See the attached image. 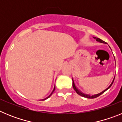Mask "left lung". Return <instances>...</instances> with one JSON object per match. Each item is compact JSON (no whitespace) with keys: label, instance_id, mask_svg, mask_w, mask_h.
I'll return each instance as SVG.
<instances>
[{"label":"left lung","instance_id":"obj_1","mask_svg":"<svg viewBox=\"0 0 122 122\" xmlns=\"http://www.w3.org/2000/svg\"><path fill=\"white\" fill-rule=\"evenodd\" d=\"M93 38L94 39L96 40V41L98 42H100V43H104L106 44V42H104V41H103L102 40L100 39V38H97V37H93ZM115 59V58H114ZM115 61H116V60H115ZM114 79H115V76H114V79H113L112 81L111 84L109 85V86L108 87H107V89H106L105 90H104L103 91H102L101 92H100V93H98V94H96V95H88V94H86V93H82L81 91L80 90H79L77 88V87L76 86V84H75V83H74V79H73V78H72V80H73V89H74V90L76 91V93H77L78 95H79L80 96H81V97H85V98H97L98 97H99L100 95H101L102 93H103L104 92H106V90H107V89H109L110 88V87H111V86L112 85L113 82H114Z\"/></svg>","mask_w":122,"mask_h":122}]
</instances>
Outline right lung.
Returning <instances> with one entry per match:
<instances>
[{
    "label": "right lung",
    "instance_id": "add662e5",
    "mask_svg": "<svg viewBox=\"0 0 122 122\" xmlns=\"http://www.w3.org/2000/svg\"><path fill=\"white\" fill-rule=\"evenodd\" d=\"M55 89H56V85H54V89H53V90H52V92L51 93V94L49 95V96H48V97H47L46 98H45V99H42V100H42V101H44V100H46V99H48V98H49V97H50L52 95V93H53V92H54V90H55Z\"/></svg>",
    "mask_w": 122,
    "mask_h": 122
}]
</instances>
